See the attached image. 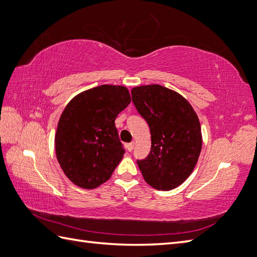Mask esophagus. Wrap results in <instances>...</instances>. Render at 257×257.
Wrapping results in <instances>:
<instances>
[{
	"label": "esophagus",
	"mask_w": 257,
	"mask_h": 257,
	"mask_svg": "<svg viewBox=\"0 0 257 257\" xmlns=\"http://www.w3.org/2000/svg\"><path fill=\"white\" fill-rule=\"evenodd\" d=\"M134 147H135V143L134 142L126 143V145H124V148H126V150L129 151V152H131V151L134 150Z\"/></svg>",
	"instance_id": "esophagus-1"
}]
</instances>
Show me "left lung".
I'll return each instance as SVG.
<instances>
[{"mask_svg": "<svg viewBox=\"0 0 257 257\" xmlns=\"http://www.w3.org/2000/svg\"><path fill=\"white\" fill-rule=\"evenodd\" d=\"M133 101L151 133V151L138 160L145 181L159 190L180 186L192 174L201 151L198 116L186 98L159 84L131 89Z\"/></svg>", "mask_w": 257, "mask_h": 257, "instance_id": "8db88e82", "label": "left lung"}]
</instances>
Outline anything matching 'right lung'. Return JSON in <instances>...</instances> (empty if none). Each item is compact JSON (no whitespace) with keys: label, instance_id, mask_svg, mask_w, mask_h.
<instances>
[{"label":"right lung","instance_id":"1","mask_svg":"<svg viewBox=\"0 0 257 257\" xmlns=\"http://www.w3.org/2000/svg\"><path fill=\"white\" fill-rule=\"evenodd\" d=\"M130 101L127 87L105 84L76 95L62 111L57 160L76 186L96 188L110 178L124 153L115 120Z\"/></svg>","mask_w":257,"mask_h":257}]
</instances>
